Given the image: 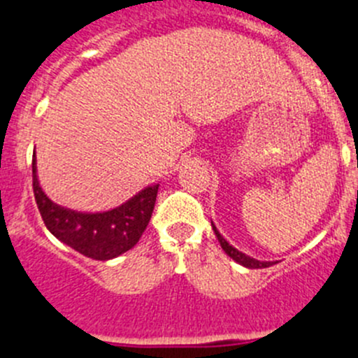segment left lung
<instances>
[{
	"label": "left lung",
	"instance_id": "obj_1",
	"mask_svg": "<svg viewBox=\"0 0 358 358\" xmlns=\"http://www.w3.org/2000/svg\"><path fill=\"white\" fill-rule=\"evenodd\" d=\"M212 228H213V233H215L217 240H219L220 247H222V250H224L226 255H228L229 258L233 259V262L238 263V265L245 266V268H266V266L275 265V262H259V259L250 258V256L243 255L242 250H238V249H236V247H233L231 243H229L228 240L224 238V236L220 235L219 229L215 228V224H213V222H212Z\"/></svg>",
	"mask_w": 358,
	"mask_h": 358
}]
</instances>
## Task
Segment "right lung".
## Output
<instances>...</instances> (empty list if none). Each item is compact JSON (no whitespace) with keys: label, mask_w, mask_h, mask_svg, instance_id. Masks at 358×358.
I'll use <instances>...</instances> for the list:
<instances>
[{"label":"right lung","mask_w":358,"mask_h":358,"mask_svg":"<svg viewBox=\"0 0 358 358\" xmlns=\"http://www.w3.org/2000/svg\"><path fill=\"white\" fill-rule=\"evenodd\" d=\"M33 192L49 231L86 258L108 262L132 249L145 233L155 206L159 183L145 187L129 201L106 212H78L48 198L36 175L33 159Z\"/></svg>","instance_id":"1"}]
</instances>
